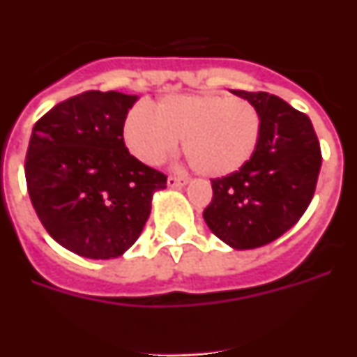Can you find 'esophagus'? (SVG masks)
<instances>
[{
    "mask_svg": "<svg viewBox=\"0 0 357 357\" xmlns=\"http://www.w3.org/2000/svg\"><path fill=\"white\" fill-rule=\"evenodd\" d=\"M168 185L169 188H182V185H185V181L184 178H181V176H175V175H169L168 176Z\"/></svg>",
    "mask_w": 357,
    "mask_h": 357,
    "instance_id": "1",
    "label": "esophagus"
}]
</instances>
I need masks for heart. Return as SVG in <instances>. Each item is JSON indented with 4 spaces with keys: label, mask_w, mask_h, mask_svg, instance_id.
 <instances>
[{
    "label": "heart",
    "mask_w": 357,
    "mask_h": 357,
    "mask_svg": "<svg viewBox=\"0 0 357 357\" xmlns=\"http://www.w3.org/2000/svg\"><path fill=\"white\" fill-rule=\"evenodd\" d=\"M123 135L132 153L150 166L169 159L182 139L191 168L218 178L241 169L254 155L259 114L241 98L166 96L155 105V112L135 107L125 119Z\"/></svg>",
    "instance_id": "heart-1"
}]
</instances>
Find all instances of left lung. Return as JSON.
I'll use <instances>...</instances> for the list:
<instances>
[{"label": "left lung", "mask_w": 357, "mask_h": 357, "mask_svg": "<svg viewBox=\"0 0 357 357\" xmlns=\"http://www.w3.org/2000/svg\"><path fill=\"white\" fill-rule=\"evenodd\" d=\"M259 114L254 155L214 178L204 220L234 250L263 247L291 229L311 204L321 166L320 144L305 114L268 93L232 91Z\"/></svg>", "instance_id": "1"}]
</instances>
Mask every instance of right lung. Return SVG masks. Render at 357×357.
I'll list each match as a JSON object with an SVG mask.
<instances>
[{
  "instance_id": "add662e5",
  "label": "right lung",
  "mask_w": 357,
  "mask_h": 357,
  "mask_svg": "<svg viewBox=\"0 0 357 357\" xmlns=\"http://www.w3.org/2000/svg\"><path fill=\"white\" fill-rule=\"evenodd\" d=\"M139 100L85 91L48 110L26 151L28 195L59 245L87 259L119 257L146 225L166 176L125 146L123 127Z\"/></svg>"
}]
</instances>
